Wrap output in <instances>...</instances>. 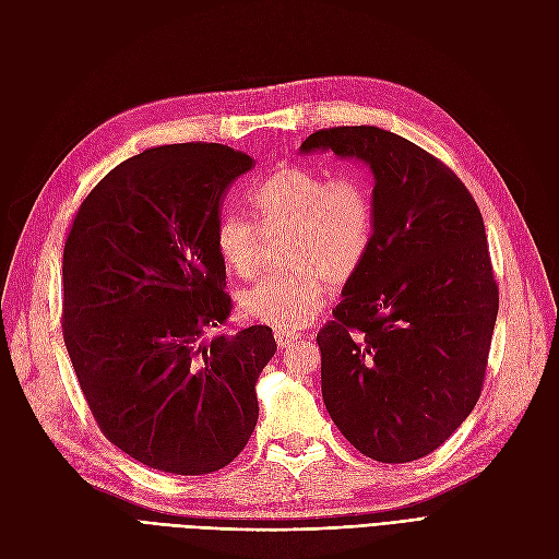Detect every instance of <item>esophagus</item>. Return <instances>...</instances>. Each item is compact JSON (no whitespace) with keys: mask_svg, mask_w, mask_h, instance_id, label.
I'll return each instance as SVG.
<instances>
[{"mask_svg":"<svg viewBox=\"0 0 559 559\" xmlns=\"http://www.w3.org/2000/svg\"><path fill=\"white\" fill-rule=\"evenodd\" d=\"M275 342L280 349H288V346H294L298 342V333H284V331H275Z\"/></svg>","mask_w":559,"mask_h":559,"instance_id":"esophagus-1","label":"esophagus"}]
</instances>
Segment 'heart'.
Returning a JSON list of instances; mask_svg holds the SVG:
<instances>
[{"instance_id":"heart-1","label":"heart","mask_w":559,"mask_h":559,"mask_svg":"<svg viewBox=\"0 0 559 559\" xmlns=\"http://www.w3.org/2000/svg\"><path fill=\"white\" fill-rule=\"evenodd\" d=\"M255 228L238 213H224L215 247L230 273L249 280L261 265L263 237L284 234L282 263L288 273L265 277L240 296V310L277 331H300L349 284L374 238V201L356 176L331 178L312 166L288 164L267 173L247 194Z\"/></svg>"}]
</instances>
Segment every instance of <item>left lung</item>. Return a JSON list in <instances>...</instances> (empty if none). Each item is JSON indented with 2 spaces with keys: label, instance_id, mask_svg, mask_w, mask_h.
<instances>
[{
  "label": "left lung",
  "instance_id": "8db88e82",
  "mask_svg": "<svg viewBox=\"0 0 559 559\" xmlns=\"http://www.w3.org/2000/svg\"><path fill=\"white\" fill-rule=\"evenodd\" d=\"M374 176V238L317 335L325 409L379 463H412L460 428L484 386L499 310L486 226L467 187L430 152L379 127L319 129Z\"/></svg>",
  "mask_w": 559,
  "mask_h": 559
}]
</instances>
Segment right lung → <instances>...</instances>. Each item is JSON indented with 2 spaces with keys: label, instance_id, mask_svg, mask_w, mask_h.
Returning <instances> with one entry per match:
<instances>
[{
  "label": "right lung",
  "instance_id": "obj_1",
  "mask_svg": "<svg viewBox=\"0 0 559 559\" xmlns=\"http://www.w3.org/2000/svg\"><path fill=\"white\" fill-rule=\"evenodd\" d=\"M252 164L219 143L150 147L90 191L69 230L62 329L73 372L110 444L152 469L217 472L257 428L273 331L210 335L234 307L215 247L219 205Z\"/></svg>",
  "mask_w": 559,
  "mask_h": 559
}]
</instances>
